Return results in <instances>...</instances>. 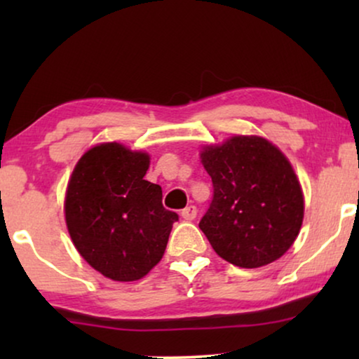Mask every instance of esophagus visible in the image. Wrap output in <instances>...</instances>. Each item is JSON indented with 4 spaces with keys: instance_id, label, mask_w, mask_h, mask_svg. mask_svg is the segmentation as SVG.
<instances>
[{
    "instance_id": "34e87169",
    "label": "esophagus",
    "mask_w": 359,
    "mask_h": 359,
    "mask_svg": "<svg viewBox=\"0 0 359 359\" xmlns=\"http://www.w3.org/2000/svg\"><path fill=\"white\" fill-rule=\"evenodd\" d=\"M196 215H198V209H196V205H188V208L181 210V217L184 220H194Z\"/></svg>"
}]
</instances>
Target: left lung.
<instances>
[{"instance_id": "1", "label": "left lung", "mask_w": 359, "mask_h": 359, "mask_svg": "<svg viewBox=\"0 0 359 359\" xmlns=\"http://www.w3.org/2000/svg\"><path fill=\"white\" fill-rule=\"evenodd\" d=\"M214 196L201 219L215 253L240 268L281 258L297 238L304 196L291 163L271 142L235 135L201 151Z\"/></svg>"}]
</instances>
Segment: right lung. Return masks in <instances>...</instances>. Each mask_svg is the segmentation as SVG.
I'll use <instances>...</instances> for the list:
<instances>
[{"label":"right lung","mask_w":359,"mask_h":359,"mask_svg":"<svg viewBox=\"0 0 359 359\" xmlns=\"http://www.w3.org/2000/svg\"><path fill=\"white\" fill-rule=\"evenodd\" d=\"M150 156L109 142L81 156L65 196L68 233L78 253L114 281L144 278L163 257L178 214L144 180Z\"/></svg>","instance_id":"add662e5"}]
</instances>
